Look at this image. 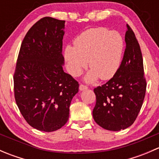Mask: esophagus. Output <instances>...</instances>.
Here are the masks:
<instances>
[{
    "mask_svg": "<svg viewBox=\"0 0 159 159\" xmlns=\"http://www.w3.org/2000/svg\"><path fill=\"white\" fill-rule=\"evenodd\" d=\"M88 89H89V87H88V86L84 85V84H80V86H79L80 91H84V90H86Z\"/></svg>",
    "mask_w": 159,
    "mask_h": 159,
    "instance_id": "obj_1",
    "label": "esophagus"
}]
</instances>
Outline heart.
<instances>
[{
	"label": "heart",
	"instance_id": "heart-1",
	"mask_svg": "<svg viewBox=\"0 0 159 159\" xmlns=\"http://www.w3.org/2000/svg\"><path fill=\"white\" fill-rule=\"evenodd\" d=\"M124 48V39L118 31L102 27L89 28L75 38L74 47L65 48V57L74 76L81 75L89 61L91 70L86 75V81L91 82L98 77L108 80L121 65Z\"/></svg>",
	"mask_w": 159,
	"mask_h": 159
}]
</instances>
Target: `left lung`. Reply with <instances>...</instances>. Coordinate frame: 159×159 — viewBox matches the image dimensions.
<instances>
[{
	"label": "left lung",
	"instance_id": "obj_1",
	"mask_svg": "<svg viewBox=\"0 0 159 159\" xmlns=\"http://www.w3.org/2000/svg\"><path fill=\"white\" fill-rule=\"evenodd\" d=\"M125 34L126 48L118 71L95 88L96 104L93 118L103 129L120 131L131 126L142 108L146 91L142 51L129 25Z\"/></svg>",
	"mask_w": 159,
	"mask_h": 159
}]
</instances>
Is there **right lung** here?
I'll return each mask as SVG.
<instances>
[{
    "mask_svg": "<svg viewBox=\"0 0 159 159\" xmlns=\"http://www.w3.org/2000/svg\"><path fill=\"white\" fill-rule=\"evenodd\" d=\"M65 22L45 17L30 28L14 74V98L20 113L31 127L47 132L66 124L79 87L62 67Z\"/></svg>",
    "mask_w": 159,
    "mask_h": 159,
    "instance_id": "right-lung-1",
    "label": "right lung"
}]
</instances>
